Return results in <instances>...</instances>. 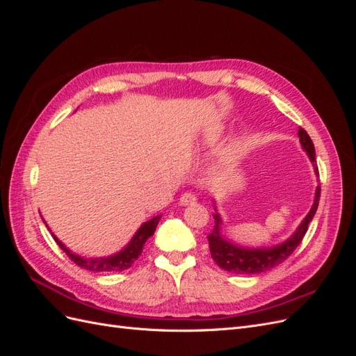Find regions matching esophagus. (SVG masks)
I'll use <instances>...</instances> for the list:
<instances>
[{"instance_id":"esophagus-1","label":"esophagus","mask_w":356,"mask_h":356,"mask_svg":"<svg viewBox=\"0 0 356 356\" xmlns=\"http://www.w3.org/2000/svg\"><path fill=\"white\" fill-rule=\"evenodd\" d=\"M193 203H196V196L193 195V193H184V195H182L181 197H179V204H193Z\"/></svg>"}]
</instances>
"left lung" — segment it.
Listing matches in <instances>:
<instances>
[{
  "label": "left lung",
  "mask_w": 356,
  "mask_h": 356,
  "mask_svg": "<svg viewBox=\"0 0 356 356\" xmlns=\"http://www.w3.org/2000/svg\"><path fill=\"white\" fill-rule=\"evenodd\" d=\"M298 136H300L301 145H303V148L306 149L310 160H312V163H314V166H315L316 175H319L318 166L315 163L316 159H315L314 143H312L310 136L307 135V132L303 127L298 129ZM319 197H321V186H318V188H316L314 207H312L310 212L306 215L303 222L300 224L297 232L282 245H277L273 248H261V250H248V248L236 246V245L225 241L220 234L221 218L218 213H215L213 215L215 225H213L211 234L208 236L209 251H211V257L213 258V261L217 263L221 268H224L225 272L238 273V275L263 273V272L270 270V268L284 263L286 258L296 251V248L301 243V241H303L305 234L309 229V222L315 217V212H316L318 204H319Z\"/></svg>",
  "instance_id": "left-lung-1"
}]
</instances>
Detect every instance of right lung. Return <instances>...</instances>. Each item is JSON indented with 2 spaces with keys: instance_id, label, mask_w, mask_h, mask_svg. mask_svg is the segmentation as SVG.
Returning <instances> with one entry per match:
<instances>
[{
  "instance_id": "right-lung-1",
  "label": "right lung",
  "mask_w": 356,
  "mask_h": 356,
  "mask_svg": "<svg viewBox=\"0 0 356 356\" xmlns=\"http://www.w3.org/2000/svg\"><path fill=\"white\" fill-rule=\"evenodd\" d=\"M160 217H161V215H157V217L144 222L141 225V229H139L136 232V234L134 236V239L131 241V243H129L123 251H120L115 255H111L108 258H90V260H86V258H81L79 255L72 254L71 251H68L67 248L58 241L56 236H53V239L56 241V243L59 245L60 250L68 255L71 261H74L81 268H86V270H90V272H122V270H126V268L131 267L135 263L136 258L143 254L144 245H145V242H147L149 236L154 234V230L157 227Z\"/></svg>"
}]
</instances>
